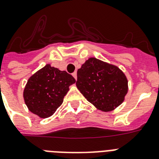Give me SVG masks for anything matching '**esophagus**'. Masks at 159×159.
Listing matches in <instances>:
<instances>
[{
	"label": "esophagus",
	"instance_id": "34e87169",
	"mask_svg": "<svg viewBox=\"0 0 159 159\" xmlns=\"http://www.w3.org/2000/svg\"><path fill=\"white\" fill-rule=\"evenodd\" d=\"M72 75H73V77H74L76 80H77V73H76V72H74V73H73Z\"/></svg>",
	"mask_w": 159,
	"mask_h": 159
}]
</instances>
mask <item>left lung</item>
<instances>
[{"label":"left lung","instance_id":"obj_1","mask_svg":"<svg viewBox=\"0 0 159 159\" xmlns=\"http://www.w3.org/2000/svg\"><path fill=\"white\" fill-rule=\"evenodd\" d=\"M77 89L87 101L102 111H111L124 102L128 80L117 66L89 58L77 70Z\"/></svg>","mask_w":159,"mask_h":159}]
</instances>
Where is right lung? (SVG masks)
<instances>
[{
	"label": "right lung",
	"mask_w": 159,
	"mask_h": 159,
	"mask_svg": "<svg viewBox=\"0 0 159 159\" xmlns=\"http://www.w3.org/2000/svg\"><path fill=\"white\" fill-rule=\"evenodd\" d=\"M76 80L67 72L46 65L28 79L23 98L28 109L40 118H48L62 104L69 86Z\"/></svg>",
	"instance_id": "obj_1"
}]
</instances>
